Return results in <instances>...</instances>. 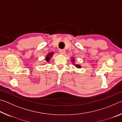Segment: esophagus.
I'll return each mask as SVG.
<instances>
[{
    "instance_id": "34e87169",
    "label": "esophagus",
    "mask_w": 122,
    "mask_h": 122,
    "mask_svg": "<svg viewBox=\"0 0 122 122\" xmlns=\"http://www.w3.org/2000/svg\"><path fill=\"white\" fill-rule=\"evenodd\" d=\"M59 53L61 54H64L65 53V49H60L59 50Z\"/></svg>"
}]
</instances>
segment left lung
Returning <instances> with one entry per match:
<instances>
[{"instance_id": "8db88e82", "label": "left lung", "mask_w": 122, "mask_h": 122, "mask_svg": "<svg viewBox=\"0 0 122 122\" xmlns=\"http://www.w3.org/2000/svg\"><path fill=\"white\" fill-rule=\"evenodd\" d=\"M72 61H73V62L74 61V59L72 60ZM75 66H76V67H77V68H80V67H81V66H80V65H75Z\"/></svg>"}]
</instances>
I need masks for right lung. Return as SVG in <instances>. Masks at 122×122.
<instances>
[{"instance_id":"right-lung-1","label":"right lung","mask_w":122,"mask_h":122,"mask_svg":"<svg viewBox=\"0 0 122 122\" xmlns=\"http://www.w3.org/2000/svg\"><path fill=\"white\" fill-rule=\"evenodd\" d=\"M53 54V53H49V54L47 55V56H46V60L47 62H48L49 61V59H50V57L51 56V55H52V54Z\"/></svg>"}]
</instances>
